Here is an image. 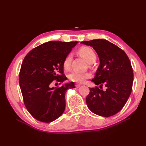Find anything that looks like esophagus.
Segmentation results:
<instances>
[{
    "instance_id": "esophagus-1",
    "label": "esophagus",
    "mask_w": 146,
    "mask_h": 146,
    "mask_svg": "<svg viewBox=\"0 0 146 146\" xmlns=\"http://www.w3.org/2000/svg\"><path fill=\"white\" fill-rule=\"evenodd\" d=\"M75 86H76V88H78V87L80 86V84H78V83H76V85H75Z\"/></svg>"
}]
</instances>
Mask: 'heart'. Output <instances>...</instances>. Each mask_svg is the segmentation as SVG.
I'll use <instances>...</instances> for the list:
<instances>
[{"label": "heart", "mask_w": 146, "mask_h": 146, "mask_svg": "<svg viewBox=\"0 0 146 146\" xmlns=\"http://www.w3.org/2000/svg\"><path fill=\"white\" fill-rule=\"evenodd\" d=\"M78 54L85 58L89 63H94L96 60V54L94 50L89 47H82L78 50ZM72 56L71 54H69L65 57L63 62V68L68 70L71 67ZM91 75L90 72H80L78 71H72L70 73L68 77L70 80L76 83H84L87 79L90 78Z\"/></svg>", "instance_id": "1"}]
</instances>
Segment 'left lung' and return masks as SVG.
<instances>
[{
  "instance_id": "8db88e82",
  "label": "left lung",
  "mask_w": 146,
  "mask_h": 146,
  "mask_svg": "<svg viewBox=\"0 0 146 146\" xmlns=\"http://www.w3.org/2000/svg\"><path fill=\"white\" fill-rule=\"evenodd\" d=\"M81 43L93 47L100 65L92 81L105 90L91 88L86 102L91 111L104 117L117 113L123 107L132 90L133 72L129 57L121 48L105 39H93Z\"/></svg>"
}]
</instances>
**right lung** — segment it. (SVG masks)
I'll return each instance as SVG.
<instances>
[{"mask_svg": "<svg viewBox=\"0 0 146 146\" xmlns=\"http://www.w3.org/2000/svg\"><path fill=\"white\" fill-rule=\"evenodd\" d=\"M77 41H52L35 47L25 56L19 72V85L24 103L35 119L50 122L64 111L65 93L75 88L74 82L50 88L55 82L63 83V62Z\"/></svg>", "mask_w": 146, "mask_h": 146, "instance_id": "add662e5", "label": "right lung"}]
</instances>
